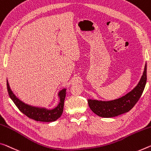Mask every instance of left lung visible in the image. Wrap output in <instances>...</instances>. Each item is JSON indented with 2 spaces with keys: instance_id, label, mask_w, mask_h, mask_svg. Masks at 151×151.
<instances>
[{
  "instance_id": "obj_1",
  "label": "left lung",
  "mask_w": 151,
  "mask_h": 151,
  "mask_svg": "<svg viewBox=\"0 0 151 151\" xmlns=\"http://www.w3.org/2000/svg\"><path fill=\"white\" fill-rule=\"evenodd\" d=\"M147 83V64L139 83L131 91L118 99L111 101L88 99L90 109L95 114L103 118H112L128 112L139 100Z\"/></svg>"
}]
</instances>
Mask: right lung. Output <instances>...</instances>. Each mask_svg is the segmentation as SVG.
<instances>
[{
    "label": "right lung",
    "mask_w": 151,
    "mask_h": 151,
    "mask_svg": "<svg viewBox=\"0 0 151 151\" xmlns=\"http://www.w3.org/2000/svg\"><path fill=\"white\" fill-rule=\"evenodd\" d=\"M6 85L9 95L12 101L14 102L17 108L28 118L34 119L35 121L51 122H54L56 119H58L63 114L64 99H65L66 97V88H63V89L60 91L58 93L60 101L58 106L54 107V109H48L45 108V107L32 106L25 104L22 101H21L19 99H18L12 91L10 86H9L8 80H6Z\"/></svg>",
    "instance_id": "add662e5"
}]
</instances>
